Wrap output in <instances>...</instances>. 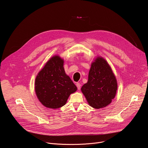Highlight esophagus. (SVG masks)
Listing matches in <instances>:
<instances>
[{
    "mask_svg": "<svg viewBox=\"0 0 148 148\" xmlns=\"http://www.w3.org/2000/svg\"><path fill=\"white\" fill-rule=\"evenodd\" d=\"M76 86L77 87V88H78V90H80V88H81V84L79 83V82H77V84H76Z\"/></svg>",
    "mask_w": 148,
    "mask_h": 148,
    "instance_id": "obj_1",
    "label": "esophagus"
}]
</instances>
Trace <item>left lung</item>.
Instances as JSON below:
<instances>
[{"mask_svg": "<svg viewBox=\"0 0 148 148\" xmlns=\"http://www.w3.org/2000/svg\"><path fill=\"white\" fill-rule=\"evenodd\" d=\"M117 81L107 61L101 57L92 62L88 82L81 87V91L90 105L99 109L107 107L115 98Z\"/></svg>", "mask_w": 148, "mask_h": 148, "instance_id": "8db88e82", "label": "left lung"}]
</instances>
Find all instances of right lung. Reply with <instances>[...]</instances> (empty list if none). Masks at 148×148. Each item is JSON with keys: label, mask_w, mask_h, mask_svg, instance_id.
Returning a JSON list of instances; mask_svg holds the SVG:
<instances>
[{"label": "right lung", "mask_w": 148, "mask_h": 148, "mask_svg": "<svg viewBox=\"0 0 148 148\" xmlns=\"http://www.w3.org/2000/svg\"><path fill=\"white\" fill-rule=\"evenodd\" d=\"M63 65L64 60L58 56H54L36 76V95L40 102L47 108L57 109L64 106L70 94L77 90L66 74Z\"/></svg>", "instance_id": "1"}]
</instances>
